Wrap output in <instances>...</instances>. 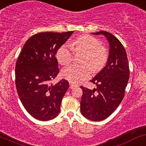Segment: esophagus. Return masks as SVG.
Instances as JSON below:
<instances>
[{
  "label": "esophagus",
  "mask_w": 146,
  "mask_h": 146,
  "mask_svg": "<svg viewBox=\"0 0 146 146\" xmlns=\"http://www.w3.org/2000/svg\"><path fill=\"white\" fill-rule=\"evenodd\" d=\"M69 84H70V89H73V88H74V87H76V86H77L76 84H73V83H72V82H70Z\"/></svg>",
  "instance_id": "obj_1"
}]
</instances>
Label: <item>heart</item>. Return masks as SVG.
<instances>
[{"instance_id":"1","label":"heart","mask_w":146,"mask_h":146,"mask_svg":"<svg viewBox=\"0 0 146 146\" xmlns=\"http://www.w3.org/2000/svg\"><path fill=\"white\" fill-rule=\"evenodd\" d=\"M71 47L74 51H83L85 55L82 60L84 64H71L65 67L62 76L67 80L78 83L91 76V68L95 71L103 68L108 59V52L96 38L90 35H82L73 40ZM72 49L67 44H64L56 52V58L62 65H66L73 60Z\"/></svg>"}]
</instances>
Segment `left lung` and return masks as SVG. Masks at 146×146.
I'll return each mask as SVG.
<instances>
[{"mask_svg": "<svg viewBox=\"0 0 146 146\" xmlns=\"http://www.w3.org/2000/svg\"><path fill=\"white\" fill-rule=\"evenodd\" d=\"M93 35H103L110 44L107 64L91 82L96 85L93 90L80 86L82 96L80 102L82 114L93 121L107 118L120 105L129 78L127 53L116 36L106 31Z\"/></svg>", "mask_w": 146, "mask_h": 146, "instance_id": "8db88e82", "label": "left lung"}]
</instances>
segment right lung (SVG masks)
I'll use <instances>...</instances> for the list:
<instances>
[{
  "instance_id": "right-lung-1",
  "label": "right lung",
  "mask_w": 146,
  "mask_h": 146,
  "mask_svg": "<svg viewBox=\"0 0 146 146\" xmlns=\"http://www.w3.org/2000/svg\"><path fill=\"white\" fill-rule=\"evenodd\" d=\"M73 33L35 34L27 40L17 61L15 82L19 97L27 111L39 121L53 119L60 111L68 82L62 79L52 84L50 81L60 72L56 52Z\"/></svg>"
}]
</instances>
